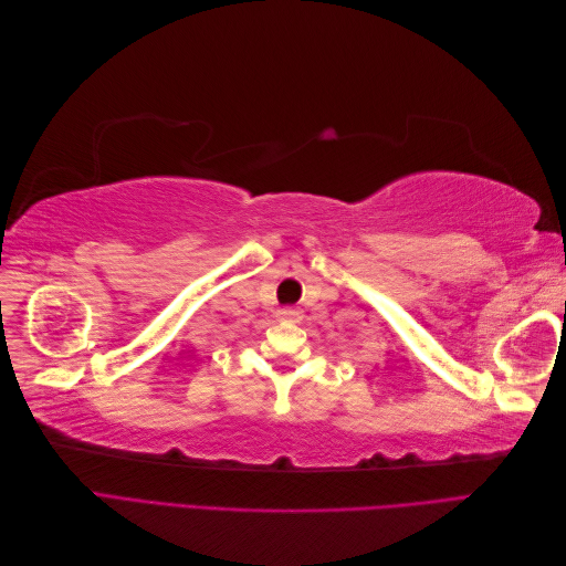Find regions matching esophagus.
I'll return each instance as SVG.
<instances>
[{"mask_svg": "<svg viewBox=\"0 0 566 566\" xmlns=\"http://www.w3.org/2000/svg\"><path fill=\"white\" fill-rule=\"evenodd\" d=\"M276 316H279L281 321H297V318L302 316V312H300V310H293V306H283V310L276 312Z\"/></svg>", "mask_w": 566, "mask_h": 566, "instance_id": "34e87169", "label": "esophagus"}]
</instances>
